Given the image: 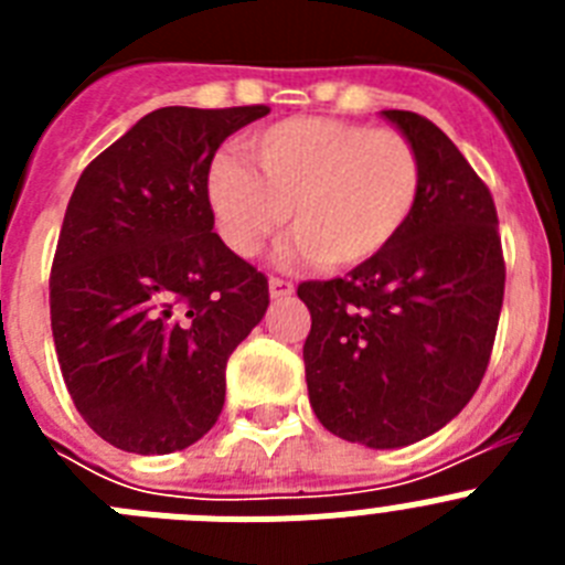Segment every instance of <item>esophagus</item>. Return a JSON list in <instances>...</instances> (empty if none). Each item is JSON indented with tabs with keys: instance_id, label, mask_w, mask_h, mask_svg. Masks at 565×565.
I'll use <instances>...</instances> for the list:
<instances>
[{
	"instance_id": "obj_1",
	"label": "esophagus",
	"mask_w": 565,
	"mask_h": 565,
	"mask_svg": "<svg viewBox=\"0 0 565 565\" xmlns=\"http://www.w3.org/2000/svg\"><path fill=\"white\" fill-rule=\"evenodd\" d=\"M268 291H271V299H286L294 294V282L291 279H279L271 277L268 279Z\"/></svg>"
}]
</instances>
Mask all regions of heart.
Here are the masks:
<instances>
[{"label": "heart", "instance_id": "1", "mask_svg": "<svg viewBox=\"0 0 565 565\" xmlns=\"http://www.w3.org/2000/svg\"><path fill=\"white\" fill-rule=\"evenodd\" d=\"M248 163L217 158L209 206L239 257H254L294 212L291 252L328 268L362 266L411 221L422 161L396 129L339 118H288L243 143Z\"/></svg>", "mask_w": 565, "mask_h": 565}]
</instances>
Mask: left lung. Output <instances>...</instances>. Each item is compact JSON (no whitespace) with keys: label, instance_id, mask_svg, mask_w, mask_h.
I'll return each instance as SVG.
<instances>
[{"label":"left lung","instance_id":"left-lung-1","mask_svg":"<svg viewBox=\"0 0 565 565\" xmlns=\"http://www.w3.org/2000/svg\"><path fill=\"white\" fill-rule=\"evenodd\" d=\"M422 161L398 237L348 277L308 279V398L326 430L373 450L407 447L467 407L503 306L498 212L487 183L424 115L382 109Z\"/></svg>","mask_w":565,"mask_h":565}]
</instances>
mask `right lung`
<instances>
[{
    "label": "right lung",
    "mask_w": 565,
    "mask_h": 565,
    "mask_svg": "<svg viewBox=\"0 0 565 565\" xmlns=\"http://www.w3.org/2000/svg\"><path fill=\"white\" fill-rule=\"evenodd\" d=\"M268 107H161L104 149L64 212L50 326L84 422L118 450L206 436L226 362L268 308V279L214 232V152Z\"/></svg>",
    "instance_id": "right-lung-1"
}]
</instances>
